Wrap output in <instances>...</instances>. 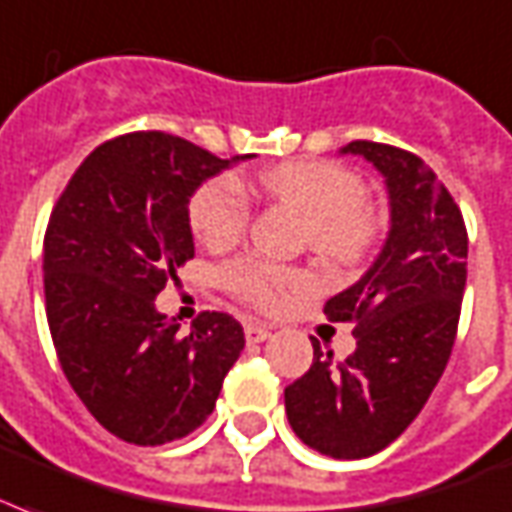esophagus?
<instances>
[{"instance_id": "esophagus-1", "label": "esophagus", "mask_w": 512, "mask_h": 512, "mask_svg": "<svg viewBox=\"0 0 512 512\" xmlns=\"http://www.w3.org/2000/svg\"><path fill=\"white\" fill-rule=\"evenodd\" d=\"M273 333L271 325H260V322H249L247 327H244V335H247V343H263L268 341Z\"/></svg>"}]
</instances>
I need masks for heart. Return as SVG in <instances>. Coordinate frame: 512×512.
<instances>
[{"label":"heart","mask_w":512,"mask_h":512,"mask_svg":"<svg viewBox=\"0 0 512 512\" xmlns=\"http://www.w3.org/2000/svg\"><path fill=\"white\" fill-rule=\"evenodd\" d=\"M257 185L271 201L308 222V244L333 263H362L381 239L384 220L365 201V179L338 161H290L263 171ZM249 225V201L233 179L217 177L190 198V228L206 247H228ZM236 298L260 311H282L292 298L314 287L298 268L241 257L222 271Z\"/></svg>","instance_id":"1"}]
</instances>
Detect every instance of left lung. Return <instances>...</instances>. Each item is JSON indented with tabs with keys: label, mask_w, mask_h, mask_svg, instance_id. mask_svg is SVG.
<instances>
[{
	"label": "left lung",
	"mask_w": 512,
	"mask_h": 512,
	"mask_svg": "<svg viewBox=\"0 0 512 512\" xmlns=\"http://www.w3.org/2000/svg\"><path fill=\"white\" fill-rule=\"evenodd\" d=\"M343 152L386 177L392 228L370 271L325 303L333 322L354 325V354L335 360L311 338L314 362L284 389V408L308 448L365 459L403 435L446 370L467 282V228L419 155L365 139Z\"/></svg>",
	"instance_id": "8db88e82"
}]
</instances>
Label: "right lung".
<instances>
[{"instance_id": "obj_1", "label": "right lung", "mask_w": 512, "mask_h": 512, "mask_svg": "<svg viewBox=\"0 0 512 512\" xmlns=\"http://www.w3.org/2000/svg\"><path fill=\"white\" fill-rule=\"evenodd\" d=\"M228 166L182 136L134 131L99 144L50 212L42 271L58 362L93 419L134 446L201 427L244 349L230 314L201 311L182 333L155 308L195 255L190 195Z\"/></svg>"}]
</instances>
